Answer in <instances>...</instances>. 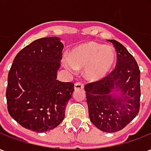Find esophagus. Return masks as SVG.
<instances>
[{
    "mask_svg": "<svg viewBox=\"0 0 151 151\" xmlns=\"http://www.w3.org/2000/svg\"><path fill=\"white\" fill-rule=\"evenodd\" d=\"M84 88V86L82 83L81 82H77L75 83V85H74V89H75V91H79V90H83Z\"/></svg>",
    "mask_w": 151,
    "mask_h": 151,
    "instance_id": "obj_1",
    "label": "esophagus"
}]
</instances>
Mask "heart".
Masks as SVG:
<instances>
[{
	"label": "heart",
	"mask_w": 151,
	"mask_h": 151,
	"mask_svg": "<svg viewBox=\"0 0 151 151\" xmlns=\"http://www.w3.org/2000/svg\"><path fill=\"white\" fill-rule=\"evenodd\" d=\"M116 60V53L113 47L89 41L72 49L69 59L63 60V65L70 73L85 69L86 79L99 81L111 72Z\"/></svg>",
	"instance_id": "1"
}]
</instances>
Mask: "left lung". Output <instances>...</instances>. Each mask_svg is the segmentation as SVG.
I'll return each instance as SVG.
<instances>
[{
	"mask_svg": "<svg viewBox=\"0 0 151 151\" xmlns=\"http://www.w3.org/2000/svg\"><path fill=\"white\" fill-rule=\"evenodd\" d=\"M116 51V68L104 78L85 86L90 120L99 129L115 133L135 118L140 108V70L126 47L108 40Z\"/></svg>",
	"mask_w": 151,
	"mask_h": 151,
	"instance_id": "left-lung-1",
	"label": "left lung"
}]
</instances>
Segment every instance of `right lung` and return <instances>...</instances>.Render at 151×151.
Returning <instances> with one entry per match:
<instances>
[{"mask_svg": "<svg viewBox=\"0 0 151 151\" xmlns=\"http://www.w3.org/2000/svg\"><path fill=\"white\" fill-rule=\"evenodd\" d=\"M60 38H41L15 56L8 74V111L22 126L37 133L53 129L65 118L74 84L56 80L62 59Z\"/></svg>", "mask_w": 151, "mask_h": 151, "instance_id": "1", "label": "right lung"}]
</instances>
